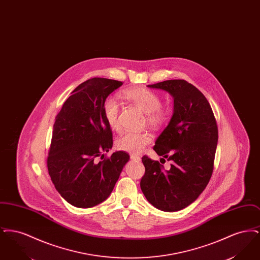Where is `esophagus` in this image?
<instances>
[{
    "label": "esophagus",
    "mask_w": 260,
    "mask_h": 260,
    "mask_svg": "<svg viewBox=\"0 0 260 260\" xmlns=\"http://www.w3.org/2000/svg\"><path fill=\"white\" fill-rule=\"evenodd\" d=\"M131 159H132L133 161H141V157H139V156H137V155H134V154H132V155H131Z\"/></svg>",
    "instance_id": "1"
}]
</instances>
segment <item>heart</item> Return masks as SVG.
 Masks as SVG:
<instances>
[{"label":"heart","instance_id":"b5f03b06","mask_svg":"<svg viewBox=\"0 0 260 260\" xmlns=\"http://www.w3.org/2000/svg\"><path fill=\"white\" fill-rule=\"evenodd\" d=\"M123 98L145 112L147 123L152 126H160L168 119V112L161 107V98L148 88L135 87L126 89L123 92ZM102 110L108 125L114 131L119 129L120 106L116 100L112 98L105 99ZM150 140L151 137L147 133L127 132L117 139L116 145L122 151L136 155L143 150Z\"/></svg>","mask_w":260,"mask_h":260}]
</instances>
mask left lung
<instances>
[{"instance_id":"left-lung-1","label":"left lung","mask_w":260,"mask_h":260,"mask_svg":"<svg viewBox=\"0 0 260 260\" xmlns=\"http://www.w3.org/2000/svg\"><path fill=\"white\" fill-rule=\"evenodd\" d=\"M147 87L166 90L173 96V116L154 146L156 153L172 165L167 171L159 161L144 156L145 173L140 187L155 208L178 211L196 201L210 181L218 140L217 124L205 95L184 80Z\"/></svg>"}]
</instances>
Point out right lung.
<instances>
[{"label": "right lung", "instance_id": "obj_1", "mask_svg": "<svg viewBox=\"0 0 260 260\" xmlns=\"http://www.w3.org/2000/svg\"><path fill=\"white\" fill-rule=\"evenodd\" d=\"M122 85L111 79H89L75 88L55 117L47 160L49 174L62 198L77 208H91L108 198L129 160L124 151L104 157L113 146V137L102 106Z\"/></svg>", "mask_w": 260, "mask_h": 260}]
</instances>
